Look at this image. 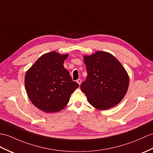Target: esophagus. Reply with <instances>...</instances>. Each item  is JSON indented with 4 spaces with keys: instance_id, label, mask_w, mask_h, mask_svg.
I'll use <instances>...</instances> for the list:
<instances>
[{
    "instance_id": "esophagus-1",
    "label": "esophagus",
    "mask_w": 153,
    "mask_h": 153,
    "mask_svg": "<svg viewBox=\"0 0 153 153\" xmlns=\"http://www.w3.org/2000/svg\"><path fill=\"white\" fill-rule=\"evenodd\" d=\"M77 82L78 84H79V85H80V84L81 83V79H78L77 80Z\"/></svg>"
}]
</instances>
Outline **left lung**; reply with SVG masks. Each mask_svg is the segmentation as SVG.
<instances>
[{"label": "left lung", "mask_w": 153, "mask_h": 153, "mask_svg": "<svg viewBox=\"0 0 153 153\" xmlns=\"http://www.w3.org/2000/svg\"><path fill=\"white\" fill-rule=\"evenodd\" d=\"M87 76L81 89L90 104L105 110L118 104L126 94L129 77L125 69L111 54L97 51L84 56Z\"/></svg>", "instance_id": "8db88e82"}]
</instances>
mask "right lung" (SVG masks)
I'll use <instances>...</instances> for the list:
<instances>
[{"instance_id":"1","label":"right lung","mask_w":153,"mask_h":153,"mask_svg":"<svg viewBox=\"0 0 153 153\" xmlns=\"http://www.w3.org/2000/svg\"><path fill=\"white\" fill-rule=\"evenodd\" d=\"M67 57L68 55H60L55 51L46 53L26 73L25 85L28 97L42 111L47 113L60 111L79 87L63 66Z\"/></svg>"}]
</instances>
